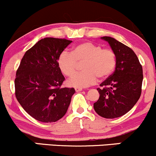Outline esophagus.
<instances>
[{
  "instance_id": "obj_1",
  "label": "esophagus",
  "mask_w": 156,
  "mask_h": 156,
  "mask_svg": "<svg viewBox=\"0 0 156 156\" xmlns=\"http://www.w3.org/2000/svg\"><path fill=\"white\" fill-rule=\"evenodd\" d=\"M75 90H76V92H80V91L83 90V89L79 88V87H76V88H75Z\"/></svg>"
}]
</instances>
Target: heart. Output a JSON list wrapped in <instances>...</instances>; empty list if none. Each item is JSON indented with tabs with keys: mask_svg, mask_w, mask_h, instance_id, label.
Segmentation results:
<instances>
[{
	"mask_svg": "<svg viewBox=\"0 0 156 156\" xmlns=\"http://www.w3.org/2000/svg\"><path fill=\"white\" fill-rule=\"evenodd\" d=\"M58 68L64 76H73L76 73L78 64H82L83 72L68 80L69 85L75 87H87L96 82L97 78L104 80L115 69L117 58L110 49H103L99 44L84 42L73 48L71 53L62 52L57 60Z\"/></svg>",
	"mask_w": 156,
	"mask_h": 156,
	"instance_id": "1",
	"label": "heart"
}]
</instances>
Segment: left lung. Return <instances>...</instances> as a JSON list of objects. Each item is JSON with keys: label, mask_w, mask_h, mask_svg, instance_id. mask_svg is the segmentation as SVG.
<instances>
[{"label": "left lung", "mask_w": 156, "mask_h": 156, "mask_svg": "<svg viewBox=\"0 0 156 156\" xmlns=\"http://www.w3.org/2000/svg\"><path fill=\"white\" fill-rule=\"evenodd\" d=\"M106 41L117 58L115 70L97 89L100 94L94 109L102 117L114 119L124 115L135 105L141 93L143 71L133 50L110 37Z\"/></svg>", "instance_id": "8db88e82"}]
</instances>
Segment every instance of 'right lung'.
I'll return each mask as SVG.
<instances>
[{
    "label": "right lung",
    "instance_id": "right-lung-1",
    "mask_svg": "<svg viewBox=\"0 0 156 156\" xmlns=\"http://www.w3.org/2000/svg\"><path fill=\"white\" fill-rule=\"evenodd\" d=\"M72 42L47 37L23 55L15 80V95L26 112L37 120L53 122L67 113L74 88H62L65 78L57 60Z\"/></svg>",
    "mask_w": 156,
    "mask_h": 156
}]
</instances>
